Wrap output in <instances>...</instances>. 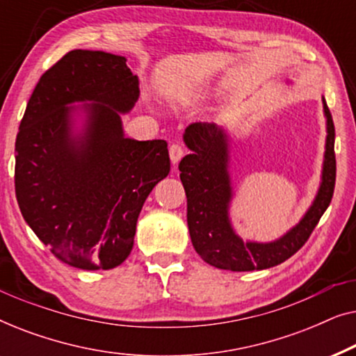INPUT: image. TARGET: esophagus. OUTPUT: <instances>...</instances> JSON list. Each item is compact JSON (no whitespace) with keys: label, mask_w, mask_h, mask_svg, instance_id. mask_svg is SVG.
Instances as JSON below:
<instances>
[{"label":"esophagus","mask_w":356,"mask_h":356,"mask_svg":"<svg viewBox=\"0 0 356 356\" xmlns=\"http://www.w3.org/2000/svg\"><path fill=\"white\" fill-rule=\"evenodd\" d=\"M168 152H170V160H172V163L175 165V163H178L179 160L183 159L184 149L179 144H172V145H170Z\"/></svg>","instance_id":"esophagus-1"}]
</instances>
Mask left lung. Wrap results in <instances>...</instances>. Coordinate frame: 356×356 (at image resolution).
I'll use <instances>...</instances> for the list:
<instances>
[{"mask_svg":"<svg viewBox=\"0 0 356 356\" xmlns=\"http://www.w3.org/2000/svg\"><path fill=\"white\" fill-rule=\"evenodd\" d=\"M323 108L327 136L318 194L303 218L284 236L269 243L243 241L233 230V186L228 172L230 138L227 131L207 121L191 123L184 129L183 140L191 154L183 157L178 168L188 199V228L194 250L207 264L233 272L269 269L289 259L308 241L329 207L335 186V129L324 97Z\"/></svg>","mask_w":356,"mask_h":356,"instance_id":"1","label":"left lung"}]
</instances>
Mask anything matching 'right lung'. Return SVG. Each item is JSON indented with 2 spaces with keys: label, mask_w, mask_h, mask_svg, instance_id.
I'll return each mask as SVG.
<instances>
[{
  "label": "right lung",
  "mask_w": 356,
  "mask_h": 356,
  "mask_svg": "<svg viewBox=\"0 0 356 356\" xmlns=\"http://www.w3.org/2000/svg\"><path fill=\"white\" fill-rule=\"evenodd\" d=\"M138 99L139 79L126 58L94 50L66 53L29 99L16 138L17 204L67 266H120L145 199L170 173L165 140L124 136L121 115Z\"/></svg>",
  "instance_id": "right-lung-1"
}]
</instances>
